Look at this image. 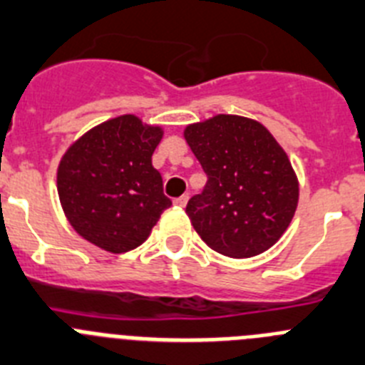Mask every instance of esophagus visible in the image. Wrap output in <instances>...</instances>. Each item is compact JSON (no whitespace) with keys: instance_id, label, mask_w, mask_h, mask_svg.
I'll use <instances>...</instances> for the list:
<instances>
[{"instance_id":"obj_1","label":"esophagus","mask_w":365,"mask_h":365,"mask_svg":"<svg viewBox=\"0 0 365 365\" xmlns=\"http://www.w3.org/2000/svg\"><path fill=\"white\" fill-rule=\"evenodd\" d=\"M187 200H189V196H180V198L175 200V205L176 207H185L187 205Z\"/></svg>"}]
</instances>
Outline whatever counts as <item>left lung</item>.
Wrapping results in <instances>:
<instances>
[{
    "label": "left lung",
    "mask_w": 365,
    "mask_h": 365,
    "mask_svg": "<svg viewBox=\"0 0 365 365\" xmlns=\"http://www.w3.org/2000/svg\"><path fill=\"white\" fill-rule=\"evenodd\" d=\"M185 140L207 175L185 207L200 238L231 258L277 244L297 211L298 182L272 134L249 118L218 114L187 127Z\"/></svg>",
    "instance_id": "obj_1"
}]
</instances>
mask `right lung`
I'll use <instances>...</instances> for the list:
<instances>
[{
    "instance_id": "1",
    "label": "right lung",
    "mask_w": 365,
    "mask_h": 365,
    "mask_svg": "<svg viewBox=\"0 0 365 365\" xmlns=\"http://www.w3.org/2000/svg\"><path fill=\"white\" fill-rule=\"evenodd\" d=\"M163 136L133 114L94 127L72 143L58 167V195L71 225L109 252L142 245L173 205L153 153Z\"/></svg>"
}]
</instances>
